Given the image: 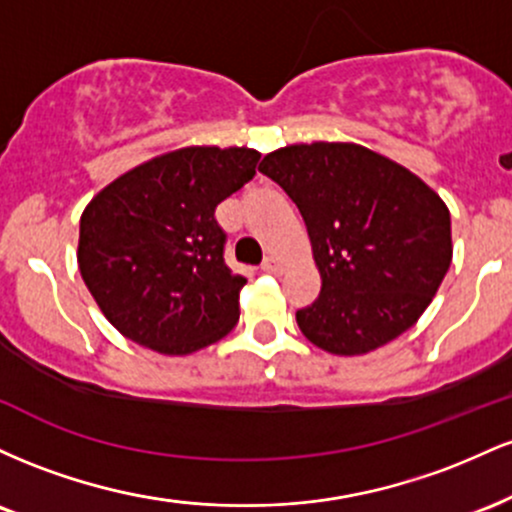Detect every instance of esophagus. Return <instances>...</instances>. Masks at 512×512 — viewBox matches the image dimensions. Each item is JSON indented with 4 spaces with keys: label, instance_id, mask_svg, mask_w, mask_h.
I'll use <instances>...</instances> for the list:
<instances>
[{
    "label": "esophagus",
    "instance_id": "34e87169",
    "mask_svg": "<svg viewBox=\"0 0 512 512\" xmlns=\"http://www.w3.org/2000/svg\"><path fill=\"white\" fill-rule=\"evenodd\" d=\"M262 272L281 274V272H284V262H281L279 257H267V260L262 262Z\"/></svg>",
    "mask_w": 512,
    "mask_h": 512
}]
</instances>
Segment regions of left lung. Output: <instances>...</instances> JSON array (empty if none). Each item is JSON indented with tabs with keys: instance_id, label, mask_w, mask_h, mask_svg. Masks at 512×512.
<instances>
[{
	"instance_id": "1",
	"label": "left lung",
	"mask_w": 512,
	"mask_h": 512,
	"mask_svg": "<svg viewBox=\"0 0 512 512\" xmlns=\"http://www.w3.org/2000/svg\"><path fill=\"white\" fill-rule=\"evenodd\" d=\"M260 173L296 202L322 289L298 310L303 337L363 356L407 332L452 262L450 209L424 180L354 142L289 144Z\"/></svg>"
}]
</instances>
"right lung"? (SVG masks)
Returning <instances> with one entry per match:
<instances>
[{
	"label": "right lung",
	"mask_w": 512,
	"mask_h": 512,
	"mask_svg": "<svg viewBox=\"0 0 512 512\" xmlns=\"http://www.w3.org/2000/svg\"><path fill=\"white\" fill-rule=\"evenodd\" d=\"M257 161L248 146H182L122 173L86 204L76 262L122 337L190 356L236 327L245 279L223 262L214 211Z\"/></svg>",
	"instance_id": "right-lung-1"
}]
</instances>
